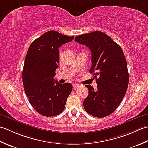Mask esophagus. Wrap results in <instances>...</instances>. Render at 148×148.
<instances>
[{
  "label": "esophagus",
  "instance_id": "1",
  "mask_svg": "<svg viewBox=\"0 0 148 148\" xmlns=\"http://www.w3.org/2000/svg\"><path fill=\"white\" fill-rule=\"evenodd\" d=\"M73 86L74 87V89H76V88H77V87H79L80 86H79V84H74Z\"/></svg>",
  "mask_w": 148,
  "mask_h": 148
}]
</instances>
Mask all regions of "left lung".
Here are the masks:
<instances>
[{
    "label": "left lung",
    "instance_id": "left-lung-1",
    "mask_svg": "<svg viewBox=\"0 0 148 148\" xmlns=\"http://www.w3.org/2000/svg\"><path fill=\"white\" fill-rule=\"evenodd\" d=\"M75 41L89 47L92 53L89 72L94 73L97 89L86 85L89 95L84 101L86 112L105 117L114 112L127 91L129 74L127 62L119 45L109 36L96 31L76 36Z\"/></svg>",
    "mask_w": 148,
    "mask_h": 148
}]
</instances>
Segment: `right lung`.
Listing matches in <instances>:
<instances>
[{
    "mask_svg": "<svg viewBox=\"0 0 148 148\" xmlns=\"http://www.w3.org/2000/svg\"><path fill=\"white\" fill-rule=\"evenodd\" d=\"M74 36L50 31L30 45L24 62L22 81L29 101L41 115L52 117L64 109L72 91L70 83L54 81L59 62V48L70 42Z\"/></svg>",
    "mask_w": 148,
    "mask_h": 148,
    "instance_id": "obj_1",
    "label": "right lung"
}]
</instances>
